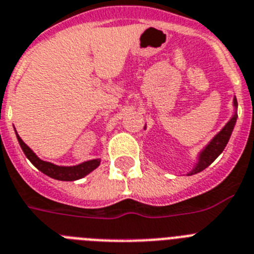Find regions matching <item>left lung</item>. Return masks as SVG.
Listing matches in <instances>:
<instances>
[{
  "label": "left lung",
  "instance_id": "8db88e82",
  "mask_svg": "<svg viewBox=\"0 0 254 254\" xmlns=\"http://www.w3.org/2000/svg\"><path fill=\"white\" fill-rule=\"evenodd\" d=\"M232 106H234V110H235L232 117L226 123L225 127L212 138V140H210L209 143L206 144L203 150L200 151L199 155H197V161H196L195 167L192 168L191 172L187 173V176H193V174L196 173H200L201 170H204L205 168L209 167L210 164H212L213 161L222 153V151L225 150L226 144L229 142L230 137H231L232 134V130H234V127H235L236 119H238V114H236V110H238V101H236V97H234ZM144 129H146V125H144Z\"/></svg>",
  "mask_w": 254,
  "mask_h": 254
}]
</instances>
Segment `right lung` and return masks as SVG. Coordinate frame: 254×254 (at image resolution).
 <instances>
[{
	"instance_id": "add662e5",
	"label": "right lung",
	"mask_w": 254,
	"mask_h": 254,
	"mask_svg": "<svg viewBox=\"0 0 254 254\" xmlns=\"http://www.w3.org/2000/svg\"><path fill=\"white\" fill-rule=\"evenodd\" d=\"M16 133V131H15ZM16 138H18V142L22 147L23 152L27 156V159L31 161L36 168H37L40 172H42L44 174L49 176L50 178H54V180L58 181H77L80 178H84L85 176H87L89 173H91L93 170L97 169L101 164V159H93L87 160L84 163L77 164V165H72V167H62V165H55L53 163H49V161H44L40 157L36 155L33 151L29 148L27 144L23 142V139L19 137V134L16 133Z\"/></svg>"
}]
</instances>
